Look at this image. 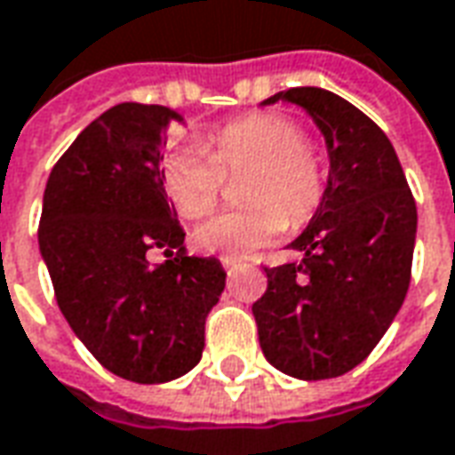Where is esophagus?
Instances as JSON below:
<instances>
[{"label": "esophagus", "instance_id": "obj_1", "mask_svg": "<svg viewBox=\"0 0 455 455\" xmlns=\"http://www.w3.org/2000/svg\"><path fill=\"white\" fill-rule=\"evenodd\" d=\"M220 262H222V267H225V269L237 267V259H233V258H220Z\"/></svg>", "mask_w": 455, "mask_h": 455}]
</instances>
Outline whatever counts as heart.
I'll list each match as a JSON object with an SVG mask.
<instances>
[{
  "mask_svg": "<svg viewBox=\"0 0 455 455\" xmlns=\"http://www.w3.org/2000/svg\"><path fill=\"white\" fill-rule=\"evenodd\" d=\"M245 175V208L220 212L196 230V245L222 258H250L284 230L305 225L327 193V168L302 126L282 114H250L225 124L203 146H178L161 163L163 188L186 220L218 205L225 175Z\"/></svg>",
  "mask_w": 455,
  "mask_h": 455,
  "instance_id": "b5f03b06",
  "label": "heart"
}]
</instances>
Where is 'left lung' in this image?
<instances>
[{
    "label": "left lung",
    "mask_w": 455,
    "mask_h": 455,
    "mask_svg": "<svg viewBox=\"0 0 455 455\" xmlns=\"http://www.w3.org/2000/svg\"><path fill=\"white\" fill-rule=\"evenodd\" d=\"M302 106L324 136L327 193L294 240L302 259L265 267L252 305L259 347L282 374L334 379L362 364L403 305L411 282L416 203L387 133L331 91H280L262 106Z\"/></svg>",
    "instance_id": "left-lung-1"
}]
</instances>
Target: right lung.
<instances>
[{
	"instance_id": "add662e5",
	"label": "right lung",
	"mask_w": 455,
	"mask_h": 455,
	"mask_svg": "<svg viewBox=\"0 0 455 455\" xmlns=\"http://www.w3.org/2000/svg\"><path fill=\"white\" fill-rule=\"evenodd\" d=\"M165 106L118 103L59 158L46 180L39 250L61 315L99 362L136 384L188 374L225 290L215 258H188L161 178ZM163 249L153 268L145 255Z\"/></svg>"
}]
</instances>
